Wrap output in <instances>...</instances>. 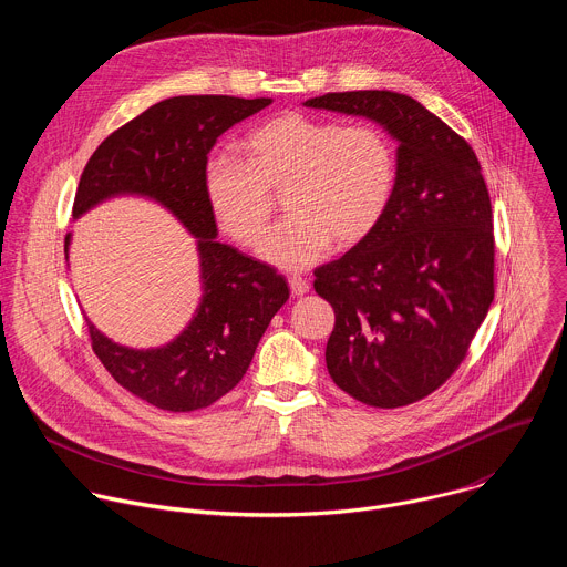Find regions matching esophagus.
Here are the masks:
<instances>
[{"label":"esophagus","instance_id":"obj_1","mask_svg":"<svg viewBox=\"0 0 567 567\" xmlns=\"http://www.w3.org/2000/svg\"><path fill=\"white\" fill-rule=\"evenodd\" d=\"M289 289L293 296H305L309 291V282L300 276H289Z\"/></svg>","mask_w":567,"mask_h":567}]
</instances>
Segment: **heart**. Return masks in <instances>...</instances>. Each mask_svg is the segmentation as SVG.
Instances as JSON below:
<instances>
[{
	"label": "heart",
	"instance_id": "1",
	"mask_svg": "<svg viewBox=\"0 0 567 567\" xmlns=\"http://www.w3.org/2000/svg\"><path fill=\"white\" fill-rule=\"evenodd\" d=\"M241 158L210 156L204 168L208 210L237 245L258 247L282 197L287 219L260 258L302 269L334 249H352L385 217L396 188V152L374 125L341 127L300 112L278 114L239 143Z\"/></svg>",
	"mask_w": 567,
	"mask_h": 567
}]
</instances>
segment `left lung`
I'll return each mask as SVG.
<instances>
[{
  "instance_id": "obj_1",
  "label": "left lung",
  "mask_w": 567,
  "mask_h": 567,
  "mask_svg": "<svg viewBox=\"0 0 567 567\" xmlns=\"http://www.w3.org/2000/svg\"><path fill=\"white\" fill-rule=\"evenodd\" d=\"M363 116L396 141V188L377 230L313 271L334 307L326 361L334 383L374 409L437 390L462 363L494 302V217L471 145L396 92L309 99Z\"/></svg>"
}]
</instances>
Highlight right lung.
Returning a JSON list of instances; mask_svg holds the SVG:
<instances>
[{
  "label": "right lung",
  "mask_w": 567,
  "mask_h": 567,
  "mask_svg": "<svg viewBox=\"0 0 567 567\" xmlns=\"http://www.w3.org/2000/svg\"><path fill=\"white\" fill-rule=\"evenodd\" d=\"M271 99L175 96L110 134L80 177L73 219L112 197H145L171 210L195 237L202 298L171 343L136 350L107 339L87 318L92 348L107 372L161 411L190 413L233 390L251 365L287 280L274 267L217 241L204 195V168L217 138ZM71 233L64 237L69 258Z\"/></svg>",
  "instance_id": "add662e5"
}]
</instances>
